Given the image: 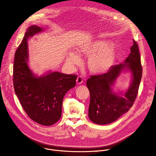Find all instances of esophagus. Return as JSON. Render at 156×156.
Wrapping results in <instances>:
<instances>
[{
  "label": "esophagus",
  "instance_id": "34e87169",
  "mask_svg": "<svg viewBox=\"0 0 156 156\" xmlns=\"http://www.w3.org/2000/svg\"><path fill=\"white\" fill-rule=\"evenodd\" d=\"M83 83V78L81 76H78L76 79V84H81Z\"/></svg>",
  "mask_w": 156,
  "mask_h": 156
}]
</instances>
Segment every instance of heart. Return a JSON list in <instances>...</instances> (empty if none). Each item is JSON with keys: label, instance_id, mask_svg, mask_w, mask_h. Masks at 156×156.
<instances>
[{"label": "heart", "instance_id": "b5f03b06", "mask_svg": "<svg viewBox=\"0 0 156 156\" xmlns=\"http://www.w3.org/2000/svg\"><path fill=\"white\" fill-rule=\"evenodd\" d=\"M112 44L105 40H96L82 45L78 49L80 55L90 57L88 59V68L90 71L96 75H101L107 72L114 65L117 52L111 47ZM69 61L72 64L78 65L80 58L72 54Z\"/></svg>", "mask_w": 156, "mask_h": 156}]
</instances>
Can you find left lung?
<instances>
[{
  "mask_svg": "<svg viewBox=\"0 0 156 156\" xmlns=\"http://www.w3.org/2000/svg\"><path fill=\"white\" fill-rule=\"evenodd\" d=\"M130 54L124 63L114 65L107 73L92 75L86 86L90 93L88 116L94 123L106 125L117 120L127 112L134 103L142 76L141 57L137 42L133 40ZM129 70L133 78L124 97L112 91V86L122 71Z\"/></svg>",
  "mask_w": 156,
  "mask_h": 156,
  "instance_id": "1",
  "label": "left lung"
}]
</instances>
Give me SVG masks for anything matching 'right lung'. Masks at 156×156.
<instances>
[{"instance_id":"obj_1","label":"right lung","mask_w":156,"mask_h":156,"mask_svg":"<svg viewBox=\"0 0 156 156\" xmlns=\"http://www.w3.org/2000/svg\"><path fill=\"white\" fill-rule=\"evenodd\" d=\"M42 29L30 27L17 48L13 63L15 92L28 117L44 126L54 125L60 119L63 97L76 84L77 76L49 72L42 76L34 75L28 65V39Z\"/></svg>"}]
</instances>
